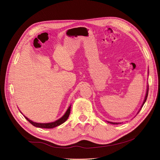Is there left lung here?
<instances>
[{
	"instance_id": "1",
	"label": "left lung",
	"mask_w": 160,
	"mask_h": 160,
	"mask_svg": "<svg viewBox=\"0 0 160 160\" xmlns=\"http://www.w3.org/2000/svg\"><path fill=\"white\" fill-rule=\"evenodd\" d=\"M148 88H147V93H146V95H145V100H144V102H143V103H142V106H141V108H140V110H139V111L138 112V113L140 112L141 109L142 108V106H143V105H144L145 102H146L147 98V97H148ZM110 122V123L113 124H119V122Z\"/></svg>"
}]
</instances>
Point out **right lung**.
<instances>
[{"label":"right lung","mask_w":160,"mask_h":160,"mask_svg":"<svg viewBox=\"0 0 160 160\" xmlns=\"http://www.w3.org/2000/svg\"><path fill=\"white\" fill-rule=\"evenodd\" d=\"M70 112H71V106L69 107L68 110H67V112H65V115L61 117L60 119H58L57 121H56L55 122H50V123H38V122H34L32 121H30V119H28L27 117H26L24 116L26 119L30 122L31 123L33 126H34L36 127H38V128H54L56 127H58V126L62 124V123H63L64 122L66 121V120L68 119V117L69 116L70 114Z\"/></svg>","instance_id":"obj_1"}]
</instances>
